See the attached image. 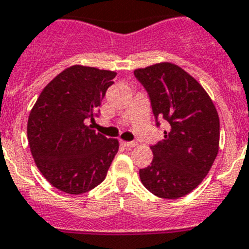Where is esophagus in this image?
Masks as SVG:
<instances>
[{
	"instance_id": "1",
	"label": "esophagus",
	"mask_w": 249,
	"mask_h": 249,
	"mask_svg": "<svg viewBox=\"0 0 249 249\" xmlns=\"http://www.w3.org/2000/svg\"><path fill=\"white\" fill-rule=\"evenodd\" d=\"M121 144L124 147H128V148H133V147L137 145V142H124V141H121Z\"/></svg>"
}]
</instances>
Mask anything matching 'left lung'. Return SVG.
I'll return each mask as SVG.
<instances>
[{
	"label": "left lung",
	"instance_id": "1",
	"mask_svg": "<svg viewBox=\"0 0 249 249\" xmlns=\"http://www.w3.org/2000/svg\"><path fill=\"white\" fill-rule=\"evenodd\" d=\"M148 93L156 119L169 124L165 139L152 145L151 165L139 170L152 195L175 199L191 193L209 174L219 152L220 120L203 87L171 62L134 70Z\"/></svg>",
	"mask_w": 249,
	"mask_h": 249
}]
</instances>
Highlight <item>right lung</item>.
I'll return each instance as SVG.
<instances>
[{
    "label": "right lung",
    "instance_id": "1",
    "mask_svg": "<svg viewBox=\"0 0 249 249\" xmlns=\"http://www.w3.org/2000/svg\"><path fill=\"white\" fill-rule=\"evenodd\" d=\"M116 72L74 65L53 78L38 97L28 119V142L46 179L69 195H82L106 178L118 139L106 138L87 121L114 84Z\"/></svg>",
    "mask_w": 249,
    "mask_h": 249
}]
</instances>
